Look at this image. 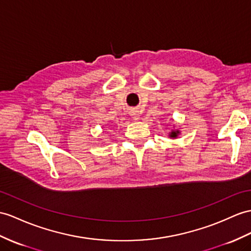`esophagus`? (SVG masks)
Wrapping results in <instances>:
<instances>
[{
	"label": "esophagus",
	"mask_w": 251,
	"mask_h": 251,
	"mask_svg": "<svg viewBox=\"0 0 251 251\" xmlns=\"http://www.w3.org/2000/svg\"><path fill=\"white\" fill-rule=\"evenodd\" d=\"M131 117L134 119V120H138L139 119V113L137 111H132L131 112Z\"/></svg>",
	"instance_id": "esophagus-1"
}]
</instances>
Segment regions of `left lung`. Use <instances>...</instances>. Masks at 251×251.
I'll list each match as a JSON object with an SVG mask.
<instances>
[{
	"instance_id": "1",
	"label": "left lung",
	"mask_w": 251,
	"mask_h": 251,
	"mask_svg": "<svg viewBox=\"0 0 251 251\" xmlns=\"http://www.w3.org/2000/svg\"><path fill=\"white\" fill-rule=\"evenodd\" d=\"M178 134H179V131H173L172 133H170V137H176Z\"/></svg>"
}]
</instances>
